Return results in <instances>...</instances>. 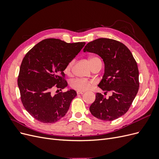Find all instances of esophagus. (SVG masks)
Masks as SVG:
<instances>
[{
	"instance_id": "esophagus-1",
	"label": "esophagus",
	"mask_w": 159,
	"mask_h": 159,
	"mask_svg": "<svg viewBox=\"0 0 159 159\" xmlns=\"http://www.w3.org/2000/svg\"><path fill=\"white\" fill-rule=\"evenodd\" d=\"M84 93V91H77V94H83Z\"/></svg>"
}]
</instances>
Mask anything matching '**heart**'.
Returning a JSON list of instances; mask_svg holds the SVG:
<instances>
[{"instance_id": "heart-1", "label": "heart", "mask_w": 159, "mask_h": 159, "mask_svg": "<svg viewBox=\"0 0 159 159\" xmlns=\"http://www.w3.org/2000/svg\"><path fill=\"white\" fill-rule=\"evenodd\" d=\"M89 63L91 64V68L97 63V62H102L100 59L98 57H91L89 59ZM74 60H71L68 64H66L65 68H64V72L66 74H70L72 67L74 65ZM95 82L93 80H88L85 79H81V78H75L70 81V86L75 90L77 91H85L89 90L91 88V87L94 85Z\"/></svg>"}]
</instances>
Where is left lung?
<instances>
[{"label":"left lung","instance_id":"8db88e82","mask_svg":"<svg viewBox=\"0 0 159 159\" xmlns=\"http://www.w3.org/2000/svg\"><path fill=\"white\" fill-rule=\"evenodd\" d=\"M84 52L98 54L105 64V74L98 85L111 96L105 98L96 93L89 111L96 118L113 121L125 114L135 98L139 88L137 64L128 48L109 38H98L88 43Z\"/></svg>","mask_w":159,"mask_h":159}]
</instances>
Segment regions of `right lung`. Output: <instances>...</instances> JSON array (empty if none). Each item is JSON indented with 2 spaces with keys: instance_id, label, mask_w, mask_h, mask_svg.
<instances>
[{
  "instance_id": "add662e5",
  "label": "right lung",
  "mask_w": 159,
  "mask_h": 159,
  "mask_svg": "<svg viewBox=\"0 0 159 159\" xmlns=\"http://www.w3.org/2000/svg\"><path fill=\"white\" fill-rule=\"evenodd\" d=\"M85 44L48 38L38 43L24 57L18 77L21 102L38 121L55 123L68 112L76 91L70 89L55 95L52 91H61L68 85L65 67Z\"/></svg>"
}]
</instances>
